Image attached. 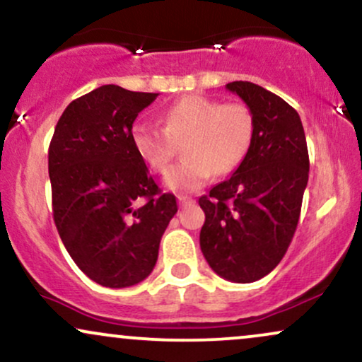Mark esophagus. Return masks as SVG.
Masks as SVG:
<instances>
[{
	"label": "esophagus",
	"mask_w": 362,
	"mask_h": 362,
	"mask_svg": "<svg viewBox=\"0 0 362 362\" xmlns=\"http://www.w3.org/2000/svg\"><path fill=\"white\" fill-rule=\"evenodd\" d=\"M177 200H178V204H180V206H185V204L194 202V199L192 197H187V195H177Z\"/></svg>",
	"instance_id": "esophagus-1"
}]
</instances>
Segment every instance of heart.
<instances>
[{
  "label": "heart",
  "instance_id": "obj_1",
  "mask_svg": "<svg viewBox=\"0 0 362 362\" xmlns=\"http://www.w3.org/2000/svg\"><path fill=\"white\" fill-rule=\"evenodd\" d=\"M255 116L246 104L223 103L206 95H185L165 110L162 128L151 123L133 126L132 138L148 167L163 173L184 141L180 163L165 175L177 192H195L212 173L226 175L246 158L255 139Z\"/></svg>",
  "mask_w": 362,
  "mask_h": 362
}]
</instances>
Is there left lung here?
<instances>
[{
    "label": "left lung",
    "instance_id": "obj_1",
    "mask_svg": "<svg viewBox=\"0 0 362 362\" xmlns=\"http://www.w3.org/2000/svg\"><path fill=\"white\" fill-rule=\"evenodd\" d=\"M226 89L246 103L256 132L236 172L199 199L206 214L200 250L219 276L251 283L288 250L308 182V150L298 112L280 95L246 81Z\"/></svg>",
    "mask_w": 362,
    "mask_h": 362
}]
</instances>
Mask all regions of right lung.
<instances>
[{
	"instance_id": "1",
	"label": "right lung",
	"mask_w": 362,
	"mask_h": 362,
	"mask_svg": "<svg viewBox=\"0 0 362 362\" xmlns=\"http://www.w3.org/2000/svg\"><path fill=\"white\" fill-rule=\"evenodd\" d=\"M153 93L107 84L65 107L49 148L54 221L74 263L110 288L153 272L160 239L177 212L133 145L138 112Z\"/></svg>"
}]
</instances>
